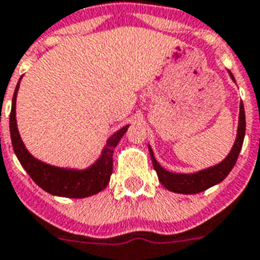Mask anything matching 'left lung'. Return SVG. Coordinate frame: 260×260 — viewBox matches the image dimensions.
Masks as SVG:
<instances>
[{
  "label": "left lung",
  "mask_w": 260,
  "mask_h": 260,
  "mask_svg": "<svg viewBox=\"0 0 260 260\" xmlns=\"http://www.w3.org/2000/svg\"><path fill=\"white\" fill-rule=\"evenodd\" d=\"M229 76L233 82L236 83L235 77L229 72ZM245 135V113H244V105L240 102V113H239V126H237V135H236V140L231 152L228 154L226 158L221 161L219 164L214 166H210L207 169L199 170L195 173H173L169 170L164 169L158 162H156L154 152L151 147L148 146L150 150V156H151V162L154 169L159 181L166 189H169L176 193H185V195H191V193H199L210 187H213L215 184H219L221 181L225 180L228 174L231 173L233 166L236 165L237 156L240 154V150L243 147V142H244Z\"/></svg>",
  "instance_id": "obj_1"
}]
</instances>
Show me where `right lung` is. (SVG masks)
Segmentation results:
<instances>
[{"instance_id":"add662e5","label":"right lung","mask_w":260,"mask_h":260,"mask_svg":"<svg viewBox=\"0 0 260 260\" xmlns=\"http://www.w3.org/2000/svg\"><path fill=\"white\" fill-rule=\"evenodd\" d=\"M19 86L20 80L12 98V110L11 118H9L12 146H13L17 159L24 168L25 172L29 174V177L32 178L34 183L51 195L61 196V198H73V199L92 196L105 189L110 181V176L113 172L114 148L129 125L122 126L121 129L114 132L108 139L106 146L101 152L98 159L86 169H71V168L50 165L35 158L25 148L23 140L20 138L17 122H16V96H17Z\"/></svg>"}]
</instances>
